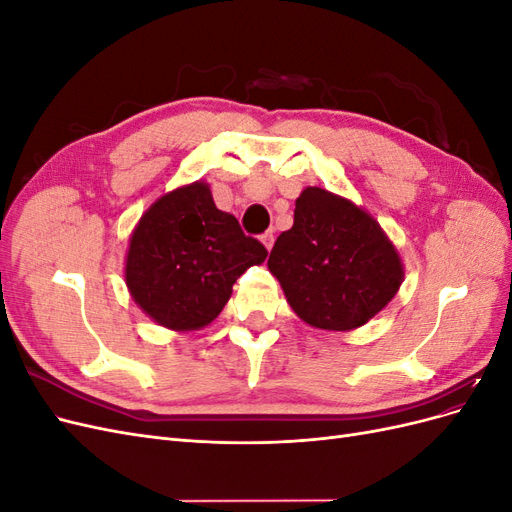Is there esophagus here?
<instances>
[{"label":"esophagus","mask_w":512,"mask_h":512,"mask_svg":"<svg viewBox=\"0 0 512 512\" xmlns=\"http://www.w3.org/2000/svg\"><path fill=\"white\" fill-rule=\"evenodd\" d=\"M260 239H262V243H265V247H267V250L271 252V247H273V241H275V239H273V230L265 232V235H262Z\"/></svg>","instance_id":"34e87169"}]
</instances>
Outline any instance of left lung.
<instances>
[{
    "instance_id": "left-lung-1",
    "label": "left lung",
    "mask_w": 512,
    "mask_h": 512,
    "mask_svg": "<svg viewBox=\"0 0 512 512\" xmlns=\"http://www.w3.org/2000/svg\"><path fill=\"white\" fill-rule=\"evenodd\" d=\"M267 265L297 316L327 331H350L374 318L404 277L380 224L322 188L297 198L294 224L277 237Z\"/></svg>"
}]
</instances>
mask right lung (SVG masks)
<instances>
[{
	"mask_svg": "<svg viewBox=\"0 0 512 512\" xmlns=\"http://www.w3.org/2000/svg\"><path fill=\"white\" fill-rule=\"evenodd\" d=\"M235 215L196 181L162 196L132 232L126 284L143 312L175 331L203 329L228 303L232 284L267 258Z\"/></svg>",
	"mask_w": 512,
	"mask_h": 512,
	"instance_id": "1",
	"label": "right lung"
}]
</instances>
